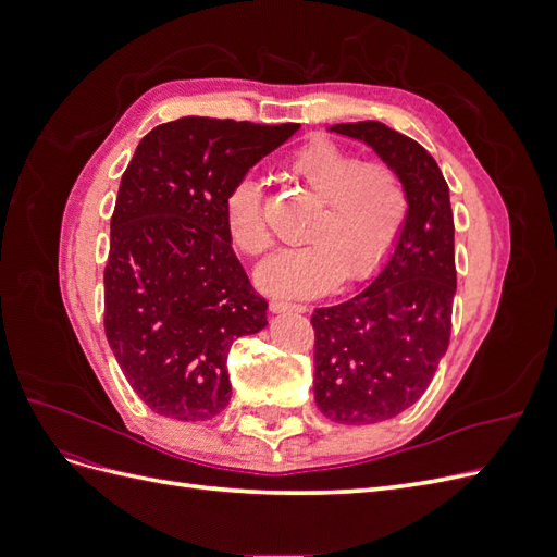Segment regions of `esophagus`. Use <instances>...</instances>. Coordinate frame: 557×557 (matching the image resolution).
Here are the masks:
<instances>
[{"instance_id": "34e87169", "label": "esophagus", "mask_w": 557, "mask_h": 557, "mask_svg": "<svg viewBox=\"0 0 557 557\" xmlns=\"http://www.w3.org/2000/svg\"><path fill=\"white\" fill-rule=\"evenodd\" d=\"M269 309H272L274 313H307L309 311L305 305H293V301H281V299L269 301Z\"/></svg>"}]
</instances>
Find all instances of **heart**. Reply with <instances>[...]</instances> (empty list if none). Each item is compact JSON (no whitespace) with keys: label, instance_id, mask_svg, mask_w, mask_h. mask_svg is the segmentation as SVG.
Listing matches in <instances>:
<instances>
[{"label":"heart","instance_id":"1","mask_svg":"<svg viewBox=\"0 0 557 557\" xmlns=\"http://www.w3.org/2000/svg\"><path fill=\"white\" fill-rule=\"evenodd\" d=\"M285 172L320 207L307 227V246L278 250L258 267L260 288L283 297H315L342 278H372L409 218V193L395 166L360 160L330 139H313L290 156ZM225 225L246 256H262L272 246L256 178L234 183L225 199Z\"/></svg>","mask_w":557,"mask_h":557}]
</instances>
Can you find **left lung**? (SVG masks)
<instances>
[{
    "mask_svg": "<svg viewBox=\"0 0 557 557\" xmlns=\"http://www.w3.org/2000/svg\"><path fill=\"white\" fill-rule=\"evenodd\" d=\"M393 164L409 193V218L391 260L362 293L315 309L313 393L323 416L344 425L395 418L428 391L450 342L455 246L448 183L407 134L379 121L339 123Z\"/></svg>",
    "mask_w": 557,
    "mask_h": 557,
    "instance_id": "8db88e82",
    "label": "left lung"
}]
</instances>
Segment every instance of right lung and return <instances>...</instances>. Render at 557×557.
Masks as SVG:
<instances>
[{
  "label": "right lung",
  "instance_id": "obj_1",
  "mask_svg": "<svg viewBox=\"0 0 557 557\" xmlns=\"http://www.w3.org/2000/svg\"><path fill=\"white\" fill-rule=\"evenodd\" d=\"M297 123L185 115L150 129L117 188L104 332L132 391L174 420H209L232 395V342L267 325L232 250L225 199Z\"/></svg>",
  "mask_w": 557,
  "mask_h": 557
}]
</instances>
